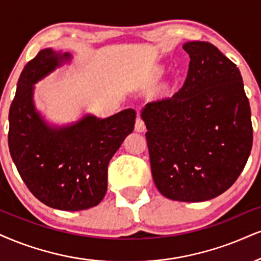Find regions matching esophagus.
I'll return each mask as SVG.
<instances>
[{"label":"esophagus","instance_id":"obj_1","mask_svg":"<svg viewBox=\"0 0 261 261\" xmlns=\"http://www.w3.org/2000/svg\"><path fill=\"white\" fill-rule=\"evenodd\" d=\"M136 130L137 132H145L146 130V125H145V122L141 117H138L137 118V122H136Z\"/></svg>","mask_w":261,"mask_h":261}]
</instances>
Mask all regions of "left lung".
Masks as SVG:
<instances>
[{"instance_id":"8db88e82","label":"left lung","mask_w":261,"mask_h":261,"mask_svg":"<svg viewBox=\"0 0 261 261\" xmlns=\"http://www.w3.org/2000/svg\"><path fill=\"white\" fill-rule=\"evenodd\" d=\"M188 76L169 98L146 104L151 173L167 198L208 201L236 181L253 144L250 106L239 67L212 43L186 42Z\"/></svg>"}]
</instances>
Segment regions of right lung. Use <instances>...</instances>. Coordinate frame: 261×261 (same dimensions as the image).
Masks as SVG:
<instances>
[{"instance_id":"add662e5","label":"right lung","mask_w":261,"mask_h":261,"mask_svg":"<svg viewBox=\"0 0 261 261\" xmlns=\"http://www.w3.org/2000/svg\"><path fill=\"white\" fill-rule=\"evenodd\" d=\"M69 59L47 48L25 65L9 109L8 146L31 194L48 207L73 212L104 198L109 162L133 132L137 112L127 109L104 120L87 115L67 127H49L35 110L32 85Z\"/></svg>"}]
</instances>
